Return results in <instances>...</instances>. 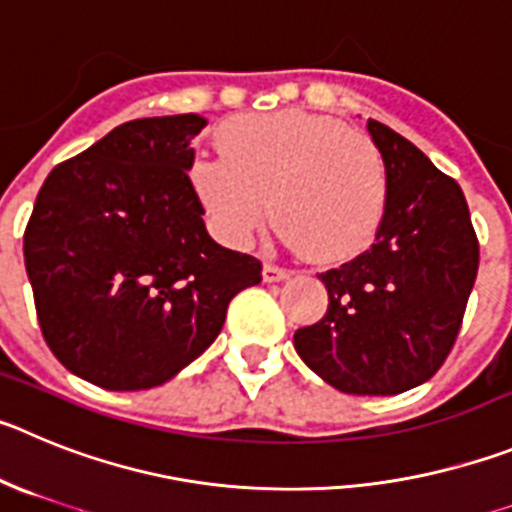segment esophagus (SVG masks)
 Returning <instances> with one entry per match:
<instances>
[{
	"label": "esophagus",
	"mask_w": 512,
	"mask_h": 512,
	"mask_svg": "<svg viewBox=\"0 0 512 512\" xmlns=\"http://www.w3.org/2000/svg\"><path fill=\"white\" fill-rule=\"evenodd\" d=\"M285 278H288V270H285V267L265 262V267H262V280H265V283H280V280Z\"/></svg>",
	"instance_id": "obj_1"
}]
</instances>
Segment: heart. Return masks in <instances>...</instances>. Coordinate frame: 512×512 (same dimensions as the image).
Returning <instances> with one entry per match:
<instances>
[{
  "label": "heart",
  "instance_id": "b5f03b06",
  "mask_svg": "<svg viewBox=\"0 0 512 512\" xmlns=\"http://www.w3.org/2000/svg\"><path fill=\"white\" fill-rule=\"evenodd\" d=\"M222 158L191 165V186L216 234L245 247L267 216L311 260L339 262L380 229L388 176L365 132L303 109L239 114L219 130Z\"/></svg>",
  "mask_w": 512,
  "mask_h": 512
}]
</instances>
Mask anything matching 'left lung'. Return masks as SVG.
Here are the masks:
<instances>
[{
    "instance_id": "left-lung-1",
    "label": "left lung",
    "mask_w": 512,
    "mask_h": 512,
    "mask_svg": "<svg viewBox=\"0 0 512 512\" xmlns=\"http://www.w3.org/2000/svg\"><path fill=\"white\" fill-rule=\"evenodd\" d=\"M388 176L375 245L321 273L324 319L293 334L298 357L349 395H398L444 365L472 293L480 245L469 206L413 142L367 122Z\"/></svg>"
}]
</instances>
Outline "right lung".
<instances>
[{
    "label": "right lung",
    "mask_w": 512,
    "mask_h": 512,
    "mask_svg": "<svg viewBox=\"0 0 512 512\" xmlns=\"http://www.w3.org/2000/svg\"><path fill=\"white\" fill-rule=\"evenodd\" d=\"M199 114L132 119L55 165L25 229L50 352L81 380L147 390L211 347L260 260L216 245L193 191Z\"/></svg>",
    "instance_id": "1"
}]
</instances>
